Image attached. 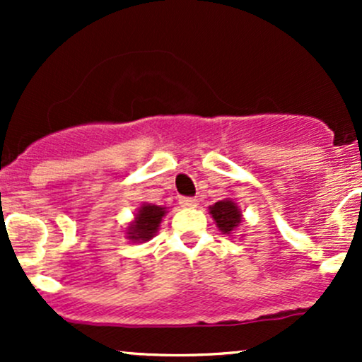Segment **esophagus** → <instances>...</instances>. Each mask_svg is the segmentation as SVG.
<instances>
[{"label": "esophagus", "mask_w": 362, "mask_h": 362, "mask_svg": "<svg viewBox=\"0 0 362 362\" xmlns=\"http://www.w3.org/2000/svg\"><path fill=\"white\" fill-rule=\"evenodd\" d=\"M178 202H180L182 207H195V206H197V199H195V197H180V199H178Z\"/></svg>", "instance_id": "esophagus-1"}]
</instances>
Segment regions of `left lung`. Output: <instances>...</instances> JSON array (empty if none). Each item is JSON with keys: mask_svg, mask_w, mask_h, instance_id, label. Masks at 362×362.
I'll return each instance as SVG.
<instances>
[{"mask_svg": "<svg viewBox=\"0 0 362 362\" xmlns=\"http://www.w3.org/2000/svg\"><path fill=\"white\" fill-rule=\"evenodd\" d=\"M209 214L213 216L216 226L219 228L223 235L233 236V233L238 230V226L243 221L242 209L233 199L226 197L223 201H218L216 204L209 206Z\"/></svg>", "mask_w": 362, "mask_h": 362, "instance_id": "1", "label": "left lung"}]
</instances>
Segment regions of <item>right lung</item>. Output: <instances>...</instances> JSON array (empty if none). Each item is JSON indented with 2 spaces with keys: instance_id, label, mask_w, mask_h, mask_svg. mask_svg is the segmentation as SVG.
<instances>
[{
  "instance_id": "obj_1",
  "label": "right lung",
  "mask_w": 362,
  "mask_h": 362,
  "mask_svg": "<svg viewBox=\"0 0 362 362\" xmlns=\"http://www.w3.org/2000/svg\"><path fill=\"white\" fill-rule=\"evenodd\" d=\"M167 213V207L143 202L139 209L136 211L134 219L126 228V238L134 243L149 242L156 235V231L160 230L161 219Z\"/></svg>"
}]
</instances>
